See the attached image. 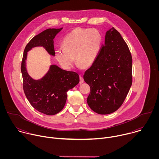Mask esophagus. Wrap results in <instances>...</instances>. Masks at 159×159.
<instances>
[{"label":"esophagus","instance_id":"1","mask_svg":"<svg viewBox=\"0 0 159 159\" xmlns=\"http://www.w3.org/2000/svg\"><path fill=\"white\" fill-rule=\"evenodd\" d=\"M84 79L80 76V82H79V83L81 84H82V83L84 82Z\"/></svg>","mask_w":159,"mask_h":159}]
</instances>
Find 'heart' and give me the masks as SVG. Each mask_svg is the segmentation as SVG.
<instances>
[{"label": "heart", "instance_id": "obj_1", "mask_svg": "<svg viewBox=\"0 0 159 159\" xmlns=\"http://www.w3.org/2000/svg\"><path fill=\"white\" fill-rule=\"evenodd\" d=\"M101 44L102 36L98 30L76 28L64 37L62 48L56 50L55 57L66 70L72 68L74 57L79 66H89L96 61Z\"/></svg>", "mask_w": 159, "mask_h": 159}]
</instances>
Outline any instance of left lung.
<instances>
[{"mask_svg":"<svg viewBox=\"0 0 159 159\" xmlns=\"http://www.w3.org/2000/svg\"><path fill=\"white\" fill-rule=\"evenodd\" d=\"M84 79L90 87L87 104L96 113L111 114L123 103L132 84V57L113 27L106 31L104 44Z\"/></svg>","mask_w":159,"mask_h":159,"instance_id":"obj_1","label":"left lung"}]
</instances>
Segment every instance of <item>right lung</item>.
<instances>
[{
    "mask_svg": "<svg viewBox=\"0 0 159 159\" xmlns=\"http://www.w3.org/2000/svg\"><path fill=\"white\" fill-rule=\"evenodd\" d=\"M62 29L49 28L33 37L25 47L21 63L25 94L35 109L47 115H56L63 109L67 98L66 92L79 83V76L76 72L51 65L41 79H33L27 71V55L33 48L42 47L50 55L55 56L53 39Z\"/></svg>",
    "mask_w": 159,
    "mask_h": 159,
    "instance_id": "1",
    "label": "right lung"
}]
</instances>
